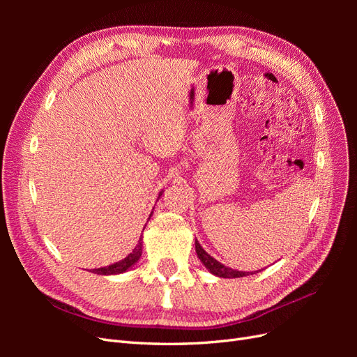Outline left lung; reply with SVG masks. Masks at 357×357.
<instances>
[{"mask_svg":"<svg viewBox=\"0 0 357 357\" xmlns=\"http://www.w3.org/2000/svg\"><path fill=\"white\" fill-rule=\"evenodd\" d=\"M195 250L197 255L199 257V261L202 262V265L208 269V271L215 275V277H222V278H238V277H247L255 274L253 271H238V269H232L229 266H226L223 264H220L219 261H215L213 256H210L207 252L204 250L202 245L198 243V240H195Z\"/></svg>","mask_w":357,"mask_h":357,"instance_id":"1","label":"left lung"}]
</instances>
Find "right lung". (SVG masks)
<instances>
[{
    "mask_svg": "<svg viewBox=\"0 0 357 357\" xmlns=\"http://www.w3.org/2000/svg\"><path fill=\"white\" fill-rule=\"evenodd\" d=\"M162 192H164V190H162ZM162 192H159V197H158V198H160ZM152 214H153V211L150 213L149 219L152 218ZM143 231H144V229H143ZM142 253H143V236H139V240H138L135 248L132 250V253H129L125 259H122V261H119V262H116V264H112V265H109V266L91 269V273L100 274V275H117V274L126 273V271H129V269H131V268L139 261V257H142Z\"/></svg>",
    "mask_w": 357,
    "mask_h": 357,
    "instance_id": "right-lung-1",
    "label": "right lung"
}]
</instances>
